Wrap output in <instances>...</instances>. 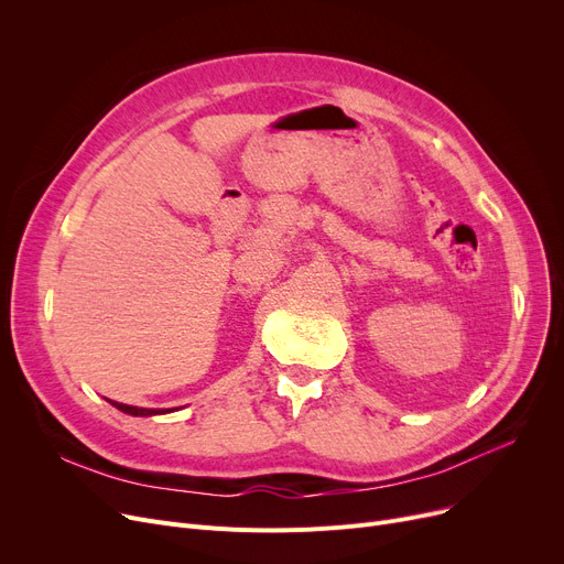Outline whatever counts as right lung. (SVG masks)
<instances>
[{"label": "right lung", "instance_id": "right-lung-1", "mask_svg": "<svg viewBox=\"0 0 564 564\" xmlns=\"http://www.w3.org/2000/svg\"><path fill=\"white\" fill-rule=\"evenodd\" d=\"M116 409H121L130 416H153V413H164V409H141V406H130V404H121V402H111ZM169 411V409H166Z\"/></svg>", "mask_w": 564, "mask_h": 564}]
</instances>
